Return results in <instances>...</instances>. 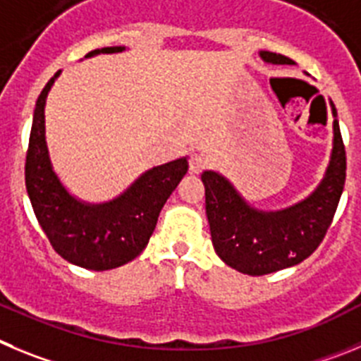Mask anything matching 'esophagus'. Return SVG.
<instances>
[{
    "label": "esophagus",
    "mask_w": 361,
    "mask_h": 361,
    "mask_svg": "<svg viewBox=\"0 0 361 361\" xmlns=\"http://www.w3.org/2000/svg\"><path fill=\"white\" fill-rule=\"evenodd\" d=\"M204 167H207V160H204L201 154H197V152L190 154V161H188V169H190V173L200 174Z\"/></svg>",
    "instance_id": "obj_1"
}]
</instances>
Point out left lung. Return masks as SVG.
I'll list each match as a JSON object with an SVG mask.
<instances>
[{"label":"left lung","instance_id":"8db88e82","mask_svg":"<svg viewBox=\"0 0 361 361\" xmlns=\"http://www.w3.org/2000/svg\"><path fill=\"white\" fill-rule=\"evenodd\" d=\"M266 64H295L290 57L259 51ZM333 113V149L324 178L304 200L277 210H261L241 196L217 171H203L204 210L212 245L219 259L246 275H266L307 259L322 243L333 221L343 183L345 149L336 109Z\"/></svg>","mask_w":361,"mask_h":361}]
</instances>
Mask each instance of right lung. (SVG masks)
Masks as SVG:
<instances>
[{"mask_svg": "<svg viewBox=\"0 0 361 361\" xmlns=\"http://www.w3.org/2000/svg\"><path fill=\"white\" fill-rule=\"evenodd\" d=\"M126 47H106L84 57L120 54ZM61 70L48 80L35 102L28 142L25 183L39 225L61 257L86 269H113L133 261L147 246L158 216L188 171V157L147 169L113 200L92 203L73 196L51 164L44 128V108Z\"/></svg>", "mask_w": 361, "mask_h": 361, "instance_id": "obj_1", "label": "right lung"}]
</instances>
